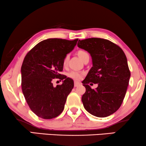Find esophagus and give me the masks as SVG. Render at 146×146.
<instances>
[{
  "mask_svg": "<svg viewBox=\"0 0 146 146\" xmlns=\"http://www.w3.org/2000/svg\"><path fill=\"white\" fill-rule=\"evenodd\" d=\"M81 85V84L79 82H75L74 83V86L75 87H78Z\"/></svg>",
  "mask_w": 146,
  "mask_h": 146,
  "instance_id": "34e87169",
  "label": "esophagus"
}]
</instances>
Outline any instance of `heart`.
<instances>
[{"instance_id": "b5f03b06", "label": "heart", "mask_w": 146, "mask_h": 146, "mask_svg": "<svg viewBox=\"0 0 146 146\" xmlns=\"http://www.w3.org/2000/svg\"><path fill=\"white\" fill-rule=\"evenodd\" d=\"M77 55H78V56L81 58V60H84V58H86L87 56H89L88 53L86 51L83 50H79L77 51ZM67 60H68V56H66L63 59V65H66V64H67ZM84 75V73H83V72H80V71H72L68 73V76H69L70 78L74 79L75 81L80 80Z\"/></svg>"}]
</instances>
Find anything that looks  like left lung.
I'll list each match as a JSON object with an SVG mask.
<instances>
[{
    "label": "left lung",
    "mask_w": 146,
    "mask_h": 146,
    "mask_svg": "<svg viewBox=\"0 0 146 146\" xmlns=\"http://www.w3.org/2000/svg\"><path fill=\"white\" fill-rule=\"evenodd\" d=\"M77 46L90 53L93 64L82 82L85 109L95 117L110 116L121 106L128 87L131 73L127 57L119 46L102 38L79 40ZM90 82L98 87L92 89Z\"/></svg>",
    "instance_id": "obj_1"
}]
</instances>
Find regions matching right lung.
<instances>
[{"label":"right lung","mask_w":146,"mask_h":146,"mask_svg":"<svg viewBox=\"0 0 146 146\" xmlns=\"http://www.w3.org/2000/svg\"><path fill=\"white\" fill-rule=\"evenodd\" d=\"M78 39L49 38L36 44L24 58L22 64L21 88L30 109L38 117L51 119L64 110L68 95L74 86L73 80L61 75L63 59L72 51ZM63 80L53 86L52 79Z\"/></svg>","instance_id":"1"}]
</instances>
